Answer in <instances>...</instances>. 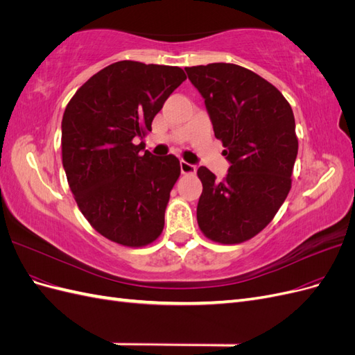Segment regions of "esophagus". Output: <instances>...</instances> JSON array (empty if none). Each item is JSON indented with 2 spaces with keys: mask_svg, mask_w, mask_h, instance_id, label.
<instances>
[{
  "mask_svg": "<svg viewBox=\"0 0 355 355\" xmlns=\"http://www.w3.org/2000/svg\"><path fill=\"white\" fill-rule=\"evenodd\" d=\"M197 167L194 164H189L187 161H180V171L184 175H194Z\"/></svg>",
  "mask_w": 355,
  "mask_h": 355,
  "instance_id": "obj_1",
  "label": "esophagus"
}]
</instances>
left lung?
<instances>
[{"label": "left lung", "mask_w": 355, "mask_h": 355, "mask_svg": "<svg viewBox=\"0 0 355 355\" xmlns=\"http://www.w3.org/2000/svg\"><path fill=\"white\" fill-rule=\"evenodd\" d=\"M185 71L231 164L220 182L207 167L198 168V227L213 241L239 244L272 220L292 188L297 155L293 111L271 83L234 63Z\"/></svg>", "instance_id": "8db88e82"}]
</instances>
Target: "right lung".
<instances>
[{
    "instance_id": "1",
    "label": "right lung",
    "mask_w": 355,
    "mask_h": 355,
    "mask_svg": "<svg viewBox=\"0 0 355 355\" xmlns=\"http://www.w3.org/2000/svg\"><path fill=\"white\" fill-rule=\"evenodd\" d=\"M187 80L178 67L121 60L72 96L62 118V163L84 218L128 247L155 241L170 191L180 175L175 155L142 154V139L168 96Z\"/></svg>"
}]
</instances>
